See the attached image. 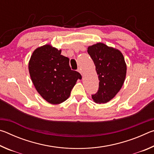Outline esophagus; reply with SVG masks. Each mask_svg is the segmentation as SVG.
Returning a JSON list of instances; mask_svg holds the SVG:
<instances>
[{
    "instance_id": "esophagus-1",
    "label": "esophagus",
    "mask_w": 154,
    "mask_h": 154,
    "mask_svg": "<svg viewBox=\"0 0 154 154\" xmlns=\"http://www.w3.org/2000/svg\"><path fill=\"white\" fill-rule=\"evenodd\" d=\"M77 71L79 72V73L81 74V75H83V71H82V69H81V68L79 67V68H78V69H77Z\"/></svg>"
}]
</instances>
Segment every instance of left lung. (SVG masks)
Here are the masks:
<instances>
[{"label":"left lung","instance_id":"1","mask_svg":"<svg viewBox=\"0 0 154 154\" xmlns=\"http://www.w3.org/2000/svg\"><path fill=\"white\" fill-rule=\"evenodd\" d=\"M88 53L95 64L100 81L97 92L92 98L97 103H106L123 85L126 75L124 58L118 49L101 43L88 47Z\"/></svg>","mask_w":154,"mask_h":154}]
</instances>
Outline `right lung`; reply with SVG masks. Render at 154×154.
Masks as SVG:
<instances>
[{
	"label": "right lung",
	"instance_id": "obj_1",
	"mask_svg": "<svg viewBox=\"0 0 154 154\" xmlns=\"http://www.w3.org/2000/svg\"><path fill=\"white\" fill-rule=\"evenodd\" d=\"M28 69L36 90L54 105L66 100L77 79H82L79 72L71 70L69 59L61 55V50L49 45L34 51Z\"/></svg>",
	"mask_w": 154,
	"mask_h": 154
}]
</instances>
